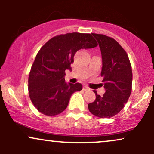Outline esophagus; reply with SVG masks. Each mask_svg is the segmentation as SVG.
I'll return each mask as SVG.
<instances>
[{"label": "esophagus", "mask_w": 154, "mask_h": 154, "mask_svg": "<svg viewBox=\"0 0 154 154\" xmlns=\"http://www.w3.org/2000/svg\"><path fill=\"white\" fill-rule=\"evenodd\" d=\"M83 90H84V91H91V89H90V88H88L87 85L83 86Z\"/></svg>", "instance_id": "1"}]
</instances>
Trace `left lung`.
<instances>
[{"instance_id":"obj_1","label":"left lung","mask_w":154,"mask_h":154,"mask_svg":"<svg viewBox=\"0 0 154 154\" xmlns=\"http://www.w3.org/2000/svg\"><path fill=\"white\" fill-rule=\"evenodd\" d=\"M99 45L102 56L100 76L103 77L105 93L100 96L97 92L95 100L88 104V109L100 118H110L125 106L131 94L132 72L126 51L114 39L106 35L93 33Z\"/></svg>"}]
</instances>
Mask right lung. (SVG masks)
<instances>
[{"label":"right lung","instance_id":"add662e5","mask_svg":"<svg viewBox=\"0 0 154 154\" xmlns=\"http://www.w3.org/2000/svg\"><path fill=\"white\" fill-rule=\"evenodd\" d=\"M97 45L91 34L73 32L55 36L40 48L28 79L29 98L38 111L51 116L66 109L71 95L82 85L65 82V71L72 70L77 51Z\"/></svg>","mask_w":154,"mask_h":154}]
</instances>
